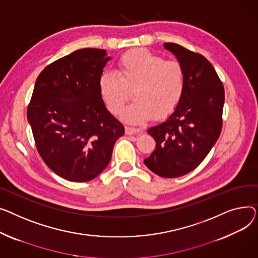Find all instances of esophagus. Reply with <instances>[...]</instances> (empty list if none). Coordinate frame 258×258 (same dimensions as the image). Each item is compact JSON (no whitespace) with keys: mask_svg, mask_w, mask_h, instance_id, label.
<instances>
[{"mask_svg":"<svg viewBox=\"0 0 258 258\" xmlns=\"http://www.w3.org/2000/svg\"><path fill=\"white\" fill-rule=\"evenodd\" d=\"M141 130L138 128H132V127H126V134L131 135V134H135V133H139Z\"/></svg>","mask_w":258,"mask_h":258,"instance_id":"34e87169","label":"esophagus"}]
</instances>
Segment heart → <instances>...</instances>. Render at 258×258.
Wrapping results in <instances>:
<instances>
[{"instance_id":"heart-1","label":"heart","mask_w":258,"mask_h":258,"mask_svg":"<svg viewBox=\"0 0 258 258\" xmlns=\"http://www.w3.org/2000/svg\"><path fill=\"white\" fill-rule=\"evenodd\" d=\"M117 71L118 75H101L100 94L108 110L117 115L123 112L133 90L135 101L123 113L128 123H144L153 114L168 115L184 96L187 74L178 60H165L149 50L136 49L119 58Z\"/></svg>"}]
</instances>
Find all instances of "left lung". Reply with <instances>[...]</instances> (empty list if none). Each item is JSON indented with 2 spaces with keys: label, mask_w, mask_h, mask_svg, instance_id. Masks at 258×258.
Masks as SVG:
<instances>
[{
  "label": "left lung",
  "mask_w": 258,
  "mask_h": 258,
  "mask_svg": "<svg viewBox=\"0 0 258 258\" xmlns=\"http://www.w3.org/2000/svg\"><path fill=\"white\" fill-rule=\"evenodd\" d=\"M186 70L184 96L164 122L148 129L156 142L145 164L164 178L183 176L198 166L217 143L223 126L225 90L208 60L173 42H164Z\"/></svg>",
  "instance_id": "left-lung-1"
}]
</instances>
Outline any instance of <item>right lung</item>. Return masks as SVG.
<instances>
[{"mask_svg":"<svg viewBox=\"0 0 258 258\" xmlns=\"http://www.w3.org/2000/svg\"><path fill=\"white\" fill-rule=\"evenodd\" d=\"M106 50H77L45 67L27 116L44 163L74 182L96 178L108 165L124 126L106 109L99 80Z\"/></svg>","mask_w":258,"mask_h":258,"instance_id":"obj_1","label":"right lung"}]
</instances>
